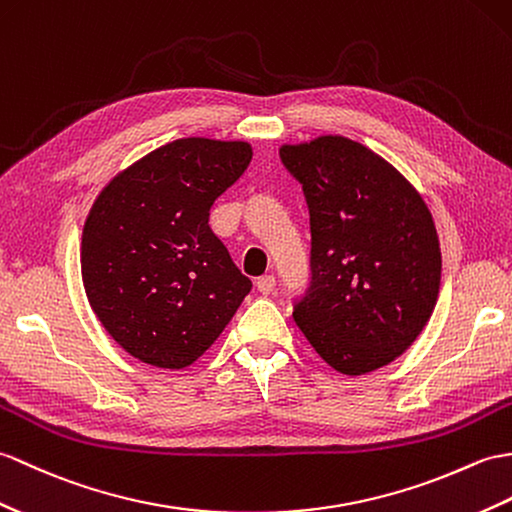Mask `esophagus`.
Here are the masks:
<instances>
[{
    "label": "esophagus",
    "mask_w": 512,
    "mask_h": 512,
    "mask_svg": "<svg viewBox=\"0 0 512 512\" xmlns=\"http://www.w3.org/2000/svg\"><path fill=\"white\" fill-rule=\"evenodd\" d=\"M275 277H272V275H264V277H259L257 279V290L261 292V294H270L272 290H275Z\"/></svg>",
    "instance_id": "esophagus-1"
}]
</instances>
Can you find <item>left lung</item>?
<instances>
[{"label": "left lung", "mask_w": 512, "mask_h": 512, "mask_svg": "<svg viewBox=\"0 0 512 512\" xmlns=\"http://www.w3.org/2000/svg\"><path fill=\"white\" fill-rule=\"evenodd\" d=\"M310 209L312 283L294 320L342 375L377 371L430 320L441 246L421 194L358 141L325 135L281 146Z\"/></svg>", "instance_id": "8db88e82"}]
</instances>
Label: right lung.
<instances>
[{"label":"right lung","mask_w":512,"mask_h":512,"mask_svg":"<svg viewBox=\"0 0 512 512\" xmlns=\"http://www.w3.org/2000/svg\"><path fill=\"white\" fill-rule=\"evenodd\" d=\"M253 159L246 141L176 139L117 174L82 229L91 310L133 358L185 368L251 292L209 211Z\"/></svg>","instance_id":"1"}]
</instances>
